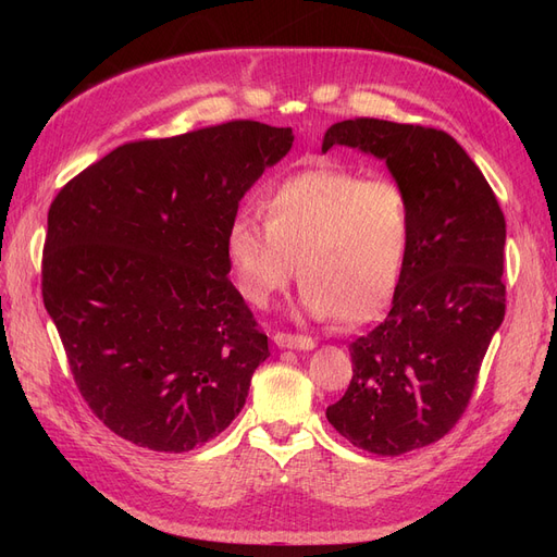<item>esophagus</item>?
Returning a JSON list of instances; mask_svg holds the SVG:
<instances>
[{"mask_svg":"<svg viewBox=\"0 0 557 557\" xmlns=\"http://www.w3.org/2000/svg\"><path fill=\"white\" fill-rule=\"evenodd\" d=\"M274 344L278 348H295V350H311L315 346V342L311 339V336L288 334V332H276L274 334Z\"/></svg>","mask_w":557,"mask_h":557,"instance_id":"obj_1","label":"esophagus"}]
</instances>
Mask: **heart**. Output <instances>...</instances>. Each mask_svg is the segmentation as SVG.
Returning a JSON list of instances; mask_svg holds the SVG:
<instances>
[{"label":"heart","mask_w":557,"mask_h":557,"mask_svg":"<svg viewBox=\"0 0 557 557\" xmlns=\"http://www.w3.org/2000/svg\"><path fill=\"white\" fill-rule=\"evenodd\" d=\"M264 218L237 213L227 227L234 281L264 309L295 276L299 307L315 320L364 323L391 301L409 258L411 195L393 178L318 166L283 178Z\"/></svg>","instance_id":"1"}]
</instances>
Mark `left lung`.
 I'll list each match as a JSON object with an SVG mask.
<instances>
[{
	"mask_svg": "<svg viewBox=\"0 0 557 557\" xmlns=\"http://www.w3.org/2000/svg\"><path fill=\"white\" fill-rule=\"evenodd\" d=\"M332 146L383 160L413 205L393 307L350 342V385L325 411L352 446L393 458L440 442L467 409L507 309V223L474 160L442 129L356 117L325 132L323 153Z\"/></svg>",
	"mask_w": 557,
	"mask_h": 557,
	"instance_id": "8db88e82",
	"label": "left lung"
}]
</instances>
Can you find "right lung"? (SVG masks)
<instances>
[{
    "label": "right lung",
    "instance_id": "obj_1",
    "mask_svg": "<svg viewBox=\"0 0 557 557\" xmlns=\"http://www.w3.org/2000/svg\"><path fill=\"white\" fill-rule=\"evenodd\" d=\"M293 141L232 121L123 144L50 205L44 307L83 399L123 440L185 453L244 409L269 346L227 278V227Z\"/></svg>",
    "mask_w": 557,
    "mask_h": 557
}]
</instances>
